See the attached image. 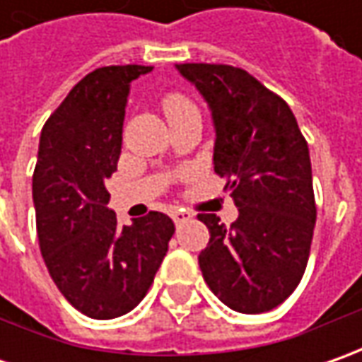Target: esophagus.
I'll list each match as a JSON object with an SVG mask.
<instances>
[{
    "instance_id": "obj_1",
    "label": "esophagus",
    "mask_w": 362,
    "mask_h": 362,
    "mask_svg": "<svg viewBox=\"0 0 362 362\" xmlns=\"http://www.w3.org/2000/svg\"><path fill=\"white\" fill-rule=\"evenodd\" d=\"M171 217H173V221L177 226H181V223L189 221V219L193 217V214H191V211H185V209H173V211H171Z\"/></svg>"
}]
</instances>
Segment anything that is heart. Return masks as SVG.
I'll return each instance as SVG.
<instances>
[{
    "mask_svg": "<svg viewBox=\"0 0 362 362\" xmlns=\"http://www.w3.org/2000/svg\"><path fill=\"white\" fill-rule=\"evenodd\" d=\"M160 108H163V112H165V117L169 119V122L177 119V117L189 112V110H197L195 105L189 100L187 96H183V94H179V92H167V94L160 98Z\"/></svg>",
    "mask_w": 362,
    "mask_h": 362,
    "instance_id": "obj_1",
    "label": "heart"
}]
</instances>
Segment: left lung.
Masks as SVG:
<instances>
[{"mask_svg": "<svg viewBox=\"0 0 362 362\" xmlns=\"http://www.w3.org/2000/svg\"><path fill=\"white\" fill-rule=\"evenodd\" d=\"M209 103L214 169L240 209L230 228L199 214L209 243L199 268L211 292L243 314L268 313L300 284L316 223L310 153L290 106L242 68L179 64Z\"/></svg>", "mask_w": 362, "mask_h": 362, "instance_id": "1", "label": "left lung"}]
</instances>
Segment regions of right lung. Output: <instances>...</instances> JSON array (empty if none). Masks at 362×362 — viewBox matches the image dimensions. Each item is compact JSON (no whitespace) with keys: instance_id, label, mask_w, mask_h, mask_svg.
Segmentation results:
<instances>
[{"instance_id":"add662e5","label":"right lung","mask_w":362,"mask_h":362,"mask_svg":"<svg viewBox=\"0 0 362 362\" xmlns=\"http://www.w3.org/2000/svg\"><path fill=\"white\" fill-rule=\"evenodd\" d=\"M153 66H105L78 82L46 120L32 179L40 252L76 310L110 320L145 298L173 238V219L148 211L119 226L106 207L132 80Z\"/></svg>"}]
</instances>
